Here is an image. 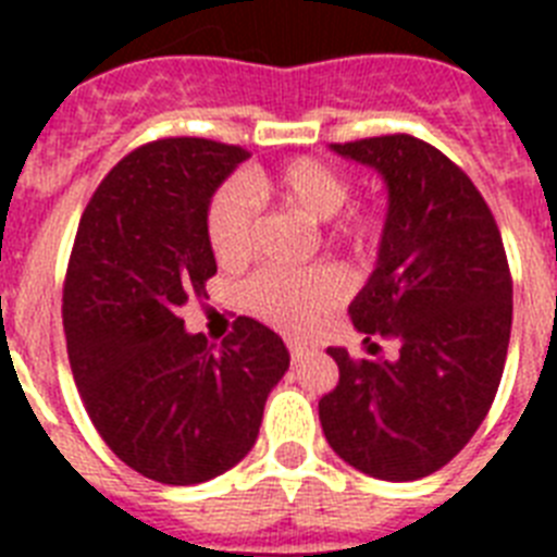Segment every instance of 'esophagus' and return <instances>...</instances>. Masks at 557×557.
Here are the masks:
<instances>
[{"label": "esophagus", "instance_id": "obj_1", "mask_svg": "<svg viewBox=\"0 0 557 557\" xmlns=\"http://www.w3.org/2000/svg\"><path fill=\"white\" fill-rule=\"evenodd\" d=\"M287 348L293 362H301V359H307L309 354H312V346H307V343H301V339H287Z\"/></svg>", "mask_w": 557, "mask_h": 557}]
</instances>
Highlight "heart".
Segmentation results:
<instances>
[{"instance_id":"b5f03b06","label":"heart","mask_w":557,"mask_h":557,"mask_svg":"<svg viewBox=\"0 0 557 557\" xmlns=\"http://www.w3.org/2000/svg\"><path fill=\"white\" fill-rule=\"evenodd\" d=\"M351 186L343 172L314 159H293L275 170H250L220 186L206 209L211 253L225 268L248 262L256 248V203L293 209L314 223H326L346 206ZM334 218V216H333ZM335 219V218H334ZM382 236V220L368 209H351L329 225V239L354 253H368ZM346 295L334 268H264L245 284V301L262 321L284 332H307L321 323Z\"/></svg>"}]
</instances>
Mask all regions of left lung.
<instances>
[{
    "instance_id": "obj_1",
    "label": "left lung",
    "mask_w": 557,
    "mask_h": 557,
    "mask_svg": "<svg viewBox=\"0 0 557 557\" xmlns=\"http://www.w3.org/2000/svg\"><path fill=\"white\" fill-rule=\"evenodd\" d=\"M332 150L387 184L376 270L348 314L366 339H396L398 357L329 348L339 382L318 405L323 435L362 474L421 480L494 405L513 321L508 256L480 189L437 147L393 133Z\"/></svg>"
}]
</instances>
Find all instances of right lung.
Masks as SVG:
<instances>
[{
  "label": "right lung",
  "mask_w": 557,
  "mask_h": 557,
  "mask_svg": "<svg viewBox=\"0 0 557 557\" xmlns=\"http://www.w3.org/2000/svg\"><path fill=\"white\" fill-rule=\"evenodd\" d=\"M248 156L191 136L136 147L91 195L69 256L63 332L88 418L125 466L164 485L234 469L289 368L282 337L253 318L220 346L181 318L218 273L211 195Z\"/></svg>",
  "instance_id": "1"
}]
</instances>
